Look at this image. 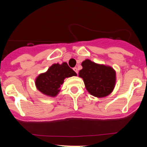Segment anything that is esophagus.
<instances>
[{"instance_id":"obj_1","label":"esophagus","mask_w":147,"mask_h":147,"mask_svg":"<svg viewBox=\"0 0 147 147\" xmlns=\"http://www.w3.org/2000/svg\"><path fill=\"white\" fill-rule=\"evenodd\" d=\"M73 70H75V72H76V73L78 74V69H77V68H76V67H75V68H73Z\"/></svg>"}]
</instances>
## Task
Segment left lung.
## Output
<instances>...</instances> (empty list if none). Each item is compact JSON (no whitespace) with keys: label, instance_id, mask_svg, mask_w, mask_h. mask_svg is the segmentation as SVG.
Returning a JSON list of instances; mask_svg holds the SVG:
<instances>
[{"label":"left lung","instance_id":"left-lung-1","mask_svg":"<svg viewBox=\"0 0 147 147\" xmlns=\"http://www.w3.org/2000/svg\"><path fill=\"white\" fill-rule=\"evenodd\" d=\"M79 76L83 79L86 90L91 95L103 97L112 92L115 85V71L110 66L94 63L86 59Z\"/></svg>","mask_w":147,"mask_h":147}]
</instances>
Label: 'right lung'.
Returning a JSON list of instances; mask_svg holds the SVG:
<instances>
[{
  "label": "right lung",
  "instance_id": "right-lung-1",
  "mask_svg": "<svg viewBox=\"0 0 147 147\" xmlns=\"http://www.w3.org/2000/svg\"><path fill=\"white\" fill-rule=\"evenodd\" d=\"M77 73L64 62L62 64L55 63L48 71L37 77L35 84L40 92L50 97H55L60 91V87L64 79L76 76Z\"/></svg>",
  "mask_w": 147,
  "mask_h": 147
}]
</instances>
